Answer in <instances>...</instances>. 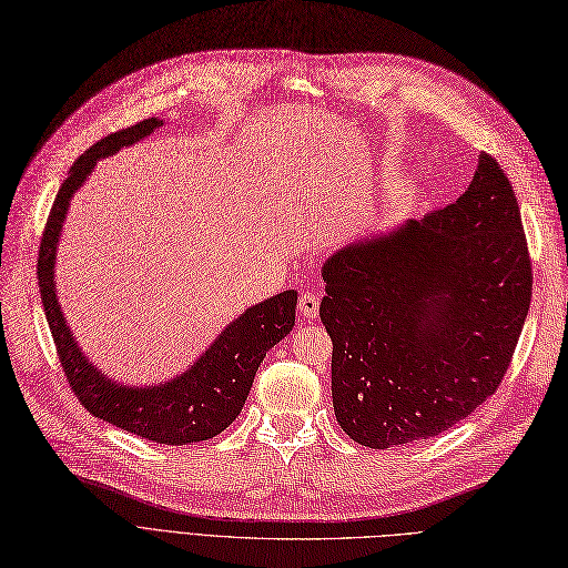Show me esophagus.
<instances>
[{"mask_svg": "<svg viewBox=\"0 0 568 568\" xmlns=\"http://www.w3.org/2000/svg\"><path fill=\"white\" fill-rule=\"evenodd\" d=\"M318 304H321L318 292H316V290H306L304 295L300 297V302H297L300 314H302L304 318H308V321H314V318L318 316Z\"/></svg>", "mask_w": 568, "mask_h": 568, "instance_id": "obj_1", "label": "esophagus"}]
</instances>
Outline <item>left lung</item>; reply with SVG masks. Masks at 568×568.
I'll list each match as a JSON object with an SVG mask.
<instances>
[{
    "label": "left lung",
    "mask_w": 568,
    "mask_h": 568,
    "mask_svg": "<svg viewBox=\"0 0 568 568\" xmlns=\"http://www.w3.org/2000/svg\"><path fill=\"white\" fill-rule=\"evenodd\" d=\"M321 273L337 423L382 450L450 429L498 389L534 287L517 195L488 153L453 205L344 245Z\"/></svg>",
    "instance_id": "8db88e82"
}]
</instances>
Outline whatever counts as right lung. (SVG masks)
<instances>
[{
	"label": "right lung",
	"mask_w": 568,
	"mask_h": 568,
	"mask_svg": "<svg viewBox=\"0 0 568 568\" xmlns=\"http://www.w3.org/2000/svg\"><path fill=\"white\" fill-rule=\"evenodd\" d=\"M164 122L143 120L87 149L61 184L42 235L38 278L44 314L59 358L80 404L103 423L164 446H189L222 434L243 410L250 387L271 346L295 327L297 292L285 290L233 318L184 373L158 384H126L108 377L89 361L63 316L57 287V252L70 200L97 162L149 139Z\"/></svg>",
	"instance_id": "1"
}]
</instances>
